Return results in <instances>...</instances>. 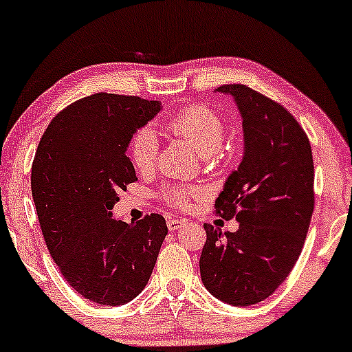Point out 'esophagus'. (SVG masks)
I'll return each mask as SVG.
<instances>
[{"instance_id":"1","label":"esophagus","mask_w":352,"mask_h":352,"mask_svg":"<svg viewBox=\"0 0 352 352\" xmlns=\"http://www.w3.org/2000/svg\"><path fill=\"white\" fill-rule=\"evenodd\" d=\"M184 225H187V220H185V218H168L167 220V227H168V230H179V228H182L184 227Z\"/></svg>"}]
</instances>
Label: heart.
<instances>
[{
	"label": "heart",
	"mask_w": 352,
	"mask_h": 352,
	"mask_svg": "<svg viewBox=\"0 0 352 352\" xmlns=\"http://www.w3.org/2000/svg\"><path fill=\"white\" fill-rule=\"evenodd\" d=\"M165 129L172 135L179 137L185 142L192 145L201 155H212L220 151L221 144L225 139V125L223 120L217 112L204 106L185 107L172 116L165 124ZM157 144L155 134L151 129H140L137 134L132 137L131 145H129V155H131L132 164L139 172L152 170L155 165ZM167 200L177 207H185L188 201L200 195V190L195 187H173L165 192Z\"/></svg>",
	"instance_id": "heart-1"
}]
</instances>
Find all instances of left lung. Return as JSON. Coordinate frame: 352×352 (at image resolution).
<instances>
[{"instance_id":"obj_1","label":"left lung","mask_w":352,"mask_h":352,"mask_svg":"<svg viewBox=\"0 0 352 352\" xmlns=\"http://www.w3.org/2000/svg\"><path fill=\"white\" fill-rule=\"evenodd\" d=\"M232 96L243 124V159L215 200L217 215L235 218V233L204 225L200 256L205 288L232 306L266 300L300 258L314 208V165L308 137L274 100L243 84Z\"/></svg>"}]
</instances>
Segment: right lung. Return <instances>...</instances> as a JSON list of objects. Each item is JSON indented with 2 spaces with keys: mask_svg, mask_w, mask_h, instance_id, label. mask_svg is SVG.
<instances>
[{
  "mask_svg": "<svg viewBox=\"0 0 352 352\" xmlns=\"http://www.w3.org/2000/svg\"><path fill=\"white\" fill-rule=\"evenodd\" d=\"M160 111V100L92 94L60 111L36 151L31 192L44 241L66 281L98 305L142 292L168 232L159 213L125 223L111 212L137 182L129 144Z\"/></svg>",
  "mask_w": 352,
  "mask_h": 352,
  "instance_id": "1",
  "label": "right lung"
}]
</instances>
